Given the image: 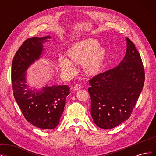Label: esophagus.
Listing matches in <instances>:
<instances>
[{"label": "esophagus", "instance_id": "1", "mask_svg": "<svg viewBox=\"0 0 156 156\" xmlns=\"http://www.w3.org/2000/svg\"><path fill=\"white\" fill-rule=\"evenodd\" d=\"M83 88V87L81 85V84H76V85H75L74 86V90H80V89H81Z\"/></svg>", "mask_w": 156, "mask_h": 156}]
</instances>
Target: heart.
Segmentation results:
<instances>
[{
  "label": "heart",
  "instance_id": "obj_1",
  "mask_svg": "<svg viewBox=\"0 0 156 156\" xmlns=\"http://www.w3.org/2000/svg\"><path fill=\"white\" fill-rule=\"evenodd\" d=\"M100 41L94 38H87L76 42L66 52L68 59L60 57L58 64L62 71L71 72L73 64H81L84 73L95 76L101 72L105 62L107 51L100 46Z\"/></svg>",
  "mask_w": 156,
  "mask_h": 156
}]
</instances>
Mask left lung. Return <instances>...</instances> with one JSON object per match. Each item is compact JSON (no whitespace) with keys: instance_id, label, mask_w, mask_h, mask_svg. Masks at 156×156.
<instances>
[{"instance_id":"obj_1","label":"left lung","mask_w":156,"mask_h":156,"mask_svg":"<svg viewBox=\"0 0 156 156\" xmlns=\"http://www.w3.org/2000/svg\"><path fill=\"white\" fill-rule=\"evenodd\" d=\"M127 49L119 66L89 80L93 120L102 129H112L131 116L142 91L144 69L135 45L126 38Z\"/></svg>"}]
</instances>
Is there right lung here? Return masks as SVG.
I'll return each instance as SVG.
<instances>
[{"label":"right lung","mask_w":156,"mask_h":156,"mask_svg":"<svg viewBox=\"0 0 156 156\" xmlns=\"http://www.w3.org/2000/svg\"><path fill=\"white\" fill-rule=\"evenodd\" d=\"M48 38L51 36L34 37L23 42L13 58L12 82L13 96L25 119L39 128L53 129L59 124L69 87L46 86L38 91L30 90L26 84V70L40 58L42 44Z\"/></svg>","instance_id":"add662e5"}]
</instances>
